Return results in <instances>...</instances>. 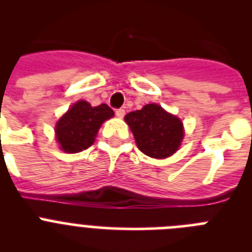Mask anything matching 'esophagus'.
<instances>
[{
    "label": "esophagus",
    "mask_w": 252,
    "mask_h": 252,
    "mask_svg": "<svg viewBox=\"0 0 252 252\" xmlns=\"http://www.w3.org/2000/svg\"><path fill=\"white\" fill-rule=\"evenodd\" d=\"M116 116L119 117V119H122L125 116V110L124 108H119V110H116Z\"/></svg>",
    "instance_id": "obj_1"
}]
</instances>
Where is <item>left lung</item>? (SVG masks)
I'll return each mask as SVG.
<instances>
[{"label": "left lung", "mask_w": 252, "mask_h": 252, "mask_svg": "<svg viewBox=\"0 0 252 252\" xmlns=\"http://www.w3.org/2000/svg\"><path fill=\"white\" fill-rule=\"evenodd\" d=\"M125 121L132 131L139 150L155 159L173 155L183 140L182 121L159 104H146L142 110L127 113Z\"/></svg>", "instance_id": "left-lung-1"}]
</instances>
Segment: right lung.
Listing matches in <instances>:
<instances>
[{
	"label": "right lung",
	"mask_w": 252,
	"mask_h": 252,
	"mask_svg": "<svg viewBox=\"0 0 252 252\" xmlns=\"http://www.w3.org/2000/svg\"><path fill=\"white\" fill-rule=\"evenodd\" d=\"M113 115V111L104 103L92 107L88 102L79 101L73 104L55 127L62 150L74 154L90 148L101 125Z\"/></svg>",
	"instance_id": "obj_1"
}]
</instances>
